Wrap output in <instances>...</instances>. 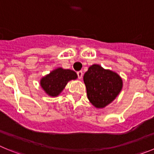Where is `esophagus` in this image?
<instances>
[{"instance_id":"esophagus-1","label":"esophagus","mask_w":154,"mask_h":154,"mask_svg":"<svg viewBox=\"0 0 154 154\" xmlns=\"http://www.w3.org/2000/svg\"><path fill=\"white\" fill-rule=\"evenodd\" d=\"M77 75H78V78L79 79H81L82 78V75H83V73H82V71H79L77 72Z\"/></svg>"}]
</instances>
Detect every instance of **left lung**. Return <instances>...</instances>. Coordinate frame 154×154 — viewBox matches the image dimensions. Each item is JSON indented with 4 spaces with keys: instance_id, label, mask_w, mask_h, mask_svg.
Masks as SVG:
<instances>
[{
    "instance_id": "left-lung-1",
    "label": "left lung",
    "mask_w": 154,
    "mask_h": 154,
    "mask_svg": "<svg viewBox=\"0 0 154 154\" xmlns=\"http://www.w3.org/2000/svg\"><path fill=\"white\" fill-rule=\"evenodd\" d=\"M87 96L96 108H104L112 103L123 88V81L117 73L92 65L83 76Z\"/></svg>"
}]
</instances>
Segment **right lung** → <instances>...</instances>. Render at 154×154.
<instances>
[{
  "instance_id": "right-lung-1",
  "label": "right lung",
  "mask_w": 154,
  "mask_h": 154,
  "mask_svg": "<svg viewBox=\"0 0 154 154\" xmlns=\"http://www.w3.org/2000/svg\"><path fill=\"white\" fill-rule=\"evenodd\" d=\"M76 79L77 75L74 71L58 68L43 77L40 84L48 96H57L63 90L68 82Z\"/></svg>"
}]
</instances>
